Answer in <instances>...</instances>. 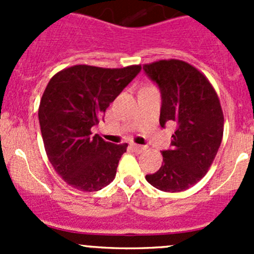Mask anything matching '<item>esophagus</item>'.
Segmentation results:
<instances>
[{
	"instance_id": "34e87169",
	"label": "esophagus",
	"mask_w": 254,
	"mask_h": 254,
	"mask_svg": "<svg viewBox=\"0 0 254 254\" xmlns=\"http://www.w3.org/2000/svg\"><path fill=\"white\" fill-rule=\"evenodd\" d=\"M131 148L134 151H136V152H142L143 150H145V146H142V145H136V143H131Z\"/></svg>"
}]
</instances>
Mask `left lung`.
Here are the masks:
<instances>
[{
    "label": "left lung",
    "mask_w": 254,
    "mask_h": 254,
    "mask_svg": "<svg viewBox=\"0 0 254 254\" xmlns=\"http://www.w3.org/2000/svg\"><path fill=\"white\" fill-rule=\"evenodd\" d=\"M162 99L160 124L176 127L163 163L146 181L162 191L177 193L198 183L209 171L224 134L217 94L207 78L181 60H161L143 66Z\"/></svg>",
    "instance_id": "8db88e82"
}]
</instances>
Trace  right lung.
Segmentation results:
<instances>
[{
  "label": "right lung",
  "instance_id": "add662e5",
  "mask_svg": "<svg viewBox=\"0 0 254 254\" xmlns=\"http://www.w3.org/2000/svg\"><path fill=\"white\" fill-rule=\"evenodd\" d=\"M140 71V65H76L58 72L48 83L38 113L43 141L54 170L73 188L97 191L115 178L127 143L107 142L98 134L92 135L91 129Z\"/></svg>",
  "mask_w": 254,
  "mask_h": 254
}]
</instances>
